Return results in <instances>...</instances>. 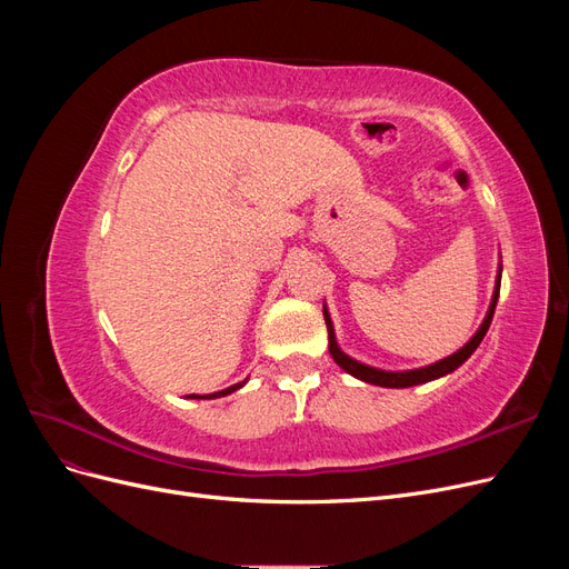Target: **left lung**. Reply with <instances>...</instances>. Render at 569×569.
I'll list each match as a JSON object with an SVG mask.
<instances>
[{"mask_svg": "<svg viewBox=\"0 0 569 569\" xmlns=\"http://www.w3.org/2000/svg\"><path fill=\"white\" fill-rule=\"evenodd\" d=\"M498 289H501V274H498V284H496V291H493V301H491V308H489V313H487L485 322H481V327H479V332H477L468 343H465V347H462L458 353L439 360V363H435V366H427V368H420V370H408V372H385V370H375V368H370V366L358 363V360L349 358L347 353H341V349L337 347L332 322H330V318H327V311H322V313H325V322H327V335H330V353H332L335 363H337L339 368L351 372L353 377H358V380L377 385V387L403 389V387H416V385H422V382H429V380H437V377L449 375V372H453L458 366H462L465 360H468V358L475 353V349L479 347V341L485 339V335H487V330H489V325H491V318H493V311H496Z\"/></svg>", "mask_w": 569, "mask_h": 569, "instance_id": "8db88e82", "label": "left lung"}]
</instances>
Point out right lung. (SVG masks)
I'll use <instances>...</instances> for the list:
<instances>
[{"instance_id":"1","label":"right lung","mask_w":569,"mask_h":569,"mask_svg":"<svg viewBox=\"0 0 569 569\" xmlns=\"http://www.w3.org/2000/svg\"><path fill=\"white\" fill-rule=\"evenodd\" d=\"M242 385H244V382H237V385H232V387H228V389L216 391V393H209V396H197V393H189V399H218V396H228V393L237 391V389L242 387Z\"/></svg>"}]
</instances>
